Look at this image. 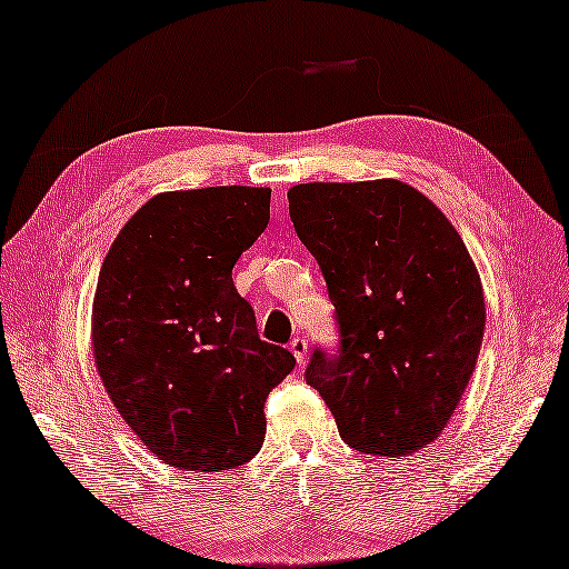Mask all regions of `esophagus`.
I'll list each match as a JSON object with an SVG mask.
<instances>
[{"instance_id": "1", "label": "esophagus", "mask_w": 569, "mask_h": 569, "mask_svg": "<svg viewBox=\"0 0 569 569\" xmlns=\"http://www.w3.org/2000/svg\"><path fill=\"white\" fill-rule=\"evenodd\" d=\"M288 346H291V353H293V358L298 360V363L303 366V363H306V356H308V340H306V338H301V336H296Z\"/></svg>"}]
</instances>
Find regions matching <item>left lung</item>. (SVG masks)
I'll use <instances>...</instances> for the list:
<instances>
[{
	"instance_id": "1",
	"label": "left lung",
	"mask_w": 569,
	"mask_h": 569,
	"mask_svg": "<svg viewBox=\"0 0 569 569\" xmlns=\"http://www.w3.org/2000/svg\"><path fill=\"white\" fill-rule=\"evenodd\" d=\"M288 211L340 333L336 353L313 350L306 383L350 448L412 456L446 430L478 363V268L446 213L398 179L298 183Z\"/></svg>"
}]
</instances>
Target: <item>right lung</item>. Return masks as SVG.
<instances>
[{
	"label": "right lung",
	"instance_id": "1",
	"mask_svg": "<svg viewBox=\"0 0 569 569\" xmlns=\"http://www.w3.org/2000/svg\"><path fill=\"white\" fill-rule=\"evenodd\" d=\"M271 219V189L149 199L101 263L91 346L119 416L171 468L216 472L263 446V402L296 358L258 338L231 271Z\"/></svg>",
	"mask_w": 569,
	"mask_h": 569
}]
</instances>
